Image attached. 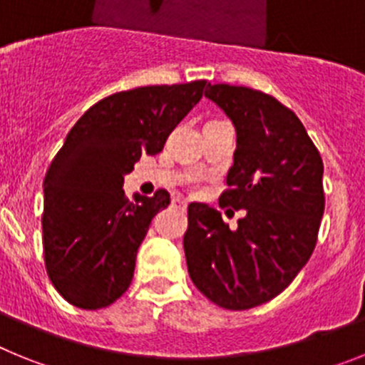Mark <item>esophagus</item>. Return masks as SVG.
<instances>
[{"label": "esophagus", "instance_id": "34e87169", "mask_svg": "<svg viewBox=\"0 0 365 365\" xmlns=\"http://www.w3.org/2000/svg\"><path fill=\"white\" fill-rule=\"evenodd\" d=\"M173 205L179 206L180 210H186V206H188V201H186L185 197H180V195H175V197H173Z\"/></svg>", "mask_w": 365, "mask_h": 365}]
</instances>
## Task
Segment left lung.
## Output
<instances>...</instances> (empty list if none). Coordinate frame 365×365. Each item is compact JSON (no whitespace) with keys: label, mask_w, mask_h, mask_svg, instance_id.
Here are the masks:
<instances>
[{"label":"left lung","mask_w":365,"mask_h":365,"mask_svg":"<svg viewBox=\"0 0 365 365\" xmlns=\"http://www.w3.org/2000/svg\"><path fill=\"white\" fill-rule=\"evenodd\" d=\"M205 96L237 137L219 205L245 217L230 230L221 212L192 202L186 265L210 302L245 311L285 291L311 257L325 208L324 163L299 118L274 96L228 83H208Z\"/></svg>","instance_id":"left-lung-1"}]
</instances>
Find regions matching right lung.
Masks as SVG:
<instances>
[{
    "instance_id": "add662e5",
    "label": "right lung",
    "mask_w": 365,
    "mask_h": 365,
    "mask_svg": "<svg viewBox=\"0 0 365 365\" xmlns=\"http://www.w3.org/2000/svg\"><path fill=\"white\" fill-rule=\"evenodd\" d=\"M206 80L146 86L96 102L67 133L43 180V256L51 282L71 305L95 311L130 287L137 250L170 193L125 199L124 177L201 100Z\"/></svg>"
}]
</instances>
